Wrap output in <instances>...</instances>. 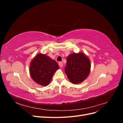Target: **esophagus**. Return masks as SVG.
I'll return each instance as SVG.
<instances>
[{
	"label": "esophagus",
	"mask_w": 123,
	"mask_h": 123,
	"mask_svg": "<svg viewBox=\"0 0 123 123\" xmlns=\"http://www.w3.org/2000/svg\"><path fill=\"white\" fill-rule=\"evenodd\" d=\"M58 65H59V67H60L61 68H62V66H63V64H62V62H59V63H58Z\"/></svg>",
	"instance_id": "34e87169"
}]
</instances>
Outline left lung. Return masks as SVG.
<instances>
[{"label":"left lung","instance_id":"left-lung-1","mask_svg":"<svg viewBox=\"0 0 123 123\" xmlns=\"http://www.w3.org/2000/svg\"><path fill=\"white\" fill-rule=\"evenodd\" d=\"M90 61L83 52L72 53L67 57L65 71L70 81L79 84L84 81L90 71Z\"/></svg>","mask_w":123,"mask_h":123}]
</instances>
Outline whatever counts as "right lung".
Returning <instances> with one entry per match:
<instances>
[{"instance_id": "obj_1", "label": "right lung", "mask_w": 123, "mask_h": 123, "mask_svg": "<svg viewBox=\"0 0 123 123\" xmlns=\"http://www.w3.org/2000/svg\"><path fill=\"white\" fill-rule=\"evenodd\" d=\"M58 68L59 66L55 61L45 54H38L31 62L30 73L36 83L46 86L49 85Z\"/></svg>"}]
</instances>
